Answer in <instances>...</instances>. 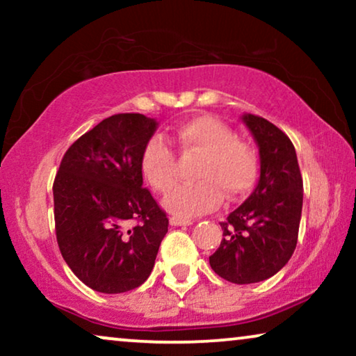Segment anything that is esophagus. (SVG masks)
Here are the masks:
<instances>
[{
	"label": "esophagus",
	"mask_w": 356,
	"mask_h": 356,
	"mask_svg": "<svg viewBox=\"0 0 356 356\" xmlns=\"http://www.w3.org/2000/svg\"><path fill=\"white\" fill-rule=\"evenodd\" d=\"M170 223H172L173 227H188L191 225V220L189 218H183V217H170Z\"/></svg>",
	"instance_id": "esophagus-1"
}]
</instances>
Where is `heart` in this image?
<instances>
[{"mask_svg": "<svg viewBox=\"0 0 356 356\" xmlns=\"http://www.w3.org/2000/svg\"><path fill=\"white\" fill-rule=\"evenodd\" d=\"M173 143L183 157L199 155L194 167L196 183L179 186L165 197L163 206L178 217H194L220 206L223 194L228 201L246 196L259 175V159L254 147L238 139L230 126L216 116H193L175 129ZM140 170L150 186L168 193L178 179V159L162 138L145 144Z\"/></svg>", "mask_w": 356, "mask_h": 356, "instance_id": "b5f03b06", "label": "heart"}]
</instances>
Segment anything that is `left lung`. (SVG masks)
Returning <instances> with one entry per match:
<instances>
[{
  "instance_id": "left-lung-1",
  "label": "left lung",
  "mask_w": 356,
  "mask_h": 356,
  "mask_svg": "<svg viewBox=\"0 0 356 356\" xmlns=\"http://www.w3.org/2000/svg\"><path fill=\"white\" fill-rule=\"evenodd\" d=\"M241 120L259 147V181L220 223V246L209 257L217 275L238 285L269 279L289 262L303 207V179L289 136L261 116L246 113Z\"/></svg>"
}]
</instances>
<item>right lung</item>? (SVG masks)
<instances>
[{"label":"right lung","instance_id":"obj_1","mask_svg":"<svg viewBox=\"0 0 356 356\" xmlns=\"http://www.w3.org/2000/svg\"><path fill=\"white\" fill-rule=\"evenodd\" d=\"M155 129L157 121L140 113L105 118L66 150L55 177L61 256L100 293L143 285L168 232L167 213L143 188L140 157Z\"/></svg>","mask_w":356,"mask_h":356}]
</instances>
